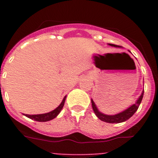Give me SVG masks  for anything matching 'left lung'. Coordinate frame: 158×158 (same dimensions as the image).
Listing matches in <instances>:
<instances>
[{"instance_id":"obj_1","label":"left lung","mask_w":158,"mask_h":158,"mask_svg":"<svg viewBox=\"0 0 158 158\" xmlns=\"http://www.w3.org/2000/svg\"><path fill=\"white\" fill-rule=\"evenodd\" d=\"M108 45L115 47H121L120 46H117L115 45V44H111V43H108ZM143 94H144V90L142 91V94L139 96V98L138 99V100L135 102V104H134L133 105H131V107H128L127 109H126L125 111L118 113V114H116V115H108L101 113L98 109H97V107H96V104H95L94 101H93V100H91L92 106H93V111H94L96 115L98 117L101 121H104V122L106 123H118L125 122L126 120L129 119V118L136 112V111L138 110V108H139V105H140L141 102H142V98H143Z\"/></svg>"}]
</instances>
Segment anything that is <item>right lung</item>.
I'll list each match as a JSON object with an SVG mask.
<instances>
[{
    "mask_svg": "<svg viewBox=\"0 0 158 158\" xmlns=\"http://www.w3.org/2000/svg\"><path fill=\"white\" fill-rule=\"evenodd\" d=\"M65 98H66V96L64 97L62 103L60 104V105L58 106L57 108L53 110L52 111H50V112L48 113H45V114H39V115H24L25 116H27V118L34 119V120L38 121V122H47V121L51 120V119L54 118L55 117H57V115L59 114L61 110L62 109L64 104H65Z\"/></svg>",
    "mask_w": 158,
    "mask_h": 158,
    "instance_id": "1",
    "label": "right lung"
}]
</instances>
